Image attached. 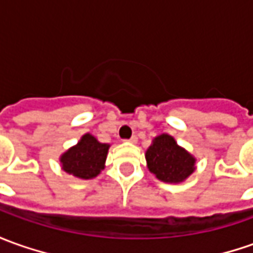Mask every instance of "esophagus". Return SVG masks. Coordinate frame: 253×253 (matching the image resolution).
Here are the masks:
<instances>
[{"label": "esophagus", "mask_w": 253, "mask_h": 253, "mask_svg": "<svg viewBox=\"0 0 253 253\" xmlns=\"http://www.w3.org/2000/svg\"><path fill=\"white\" fill-rule=\"evenodd\" d=\"M137 140H138V138H137L135 135H133L131 138H128V140H126V141H128V142H131V144H135V142H137Z\"/></svg>", "instance_id": "esophagus-1"}]
</instances>
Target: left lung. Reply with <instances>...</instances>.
Here are the masks:
<instances>
[{
    "label": "left lung",
    "instance_id": "left-lung-1",
    "mask_svg": "<svg viewBox=\"0 0 253 253\" xmlns=\"http://www.w3.org/2000/svg\"><path fill=\"white\" fill-rule=\"evenodd\" d=\"M148 169L165 183H180L194 171L195 159L177 145L173 137H156L145 154Z\"/></svg>",
    "mask_w": 253,
    "mask_h": 253
}]
</instances>
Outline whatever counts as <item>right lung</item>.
Masks as SVG:
<instances>
[{
    "instance_id": "right-lung-1",
    "label": "right lung",
    "mask_w": 253,
    "mask_h": 253,
    "mask_svg": "<svg viewBox=\"0 0 253 253\" xmlns=\"http://www.w3.org/2000/svg\"><path fill=\"white\" fill-rule=\"evenodd\" d=\"M108 148V144H101L91 134H85L76 147L62 155V168L66 173L79 178H92L104 169Z\"/></svg>"
}]
</instances>
